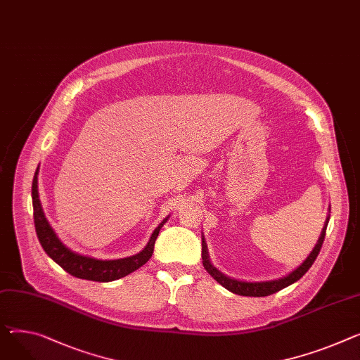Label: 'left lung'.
<instances>
[{"label": "left lung", "mask_w": 360, "mask_h": 360, "mask_svg": "<svg viewBox=\"0 0 360 360\" xmlns=\"http://www.w3.org/2000/svg\"><path fill=\"white\" fill-rule=\"evenodd\" d=\"M328 219L326 221V226H324V229L321 231V236L319 238L316 248L313 249V252L309 253V256L304 260L302 265L300 268H297L294 272H291L288 276H283V278H281L278 281H269V282H242V281L231 279V278L223 275L220 271H217L211 265V262L208 259V253H207V245H205L204 240H202V253H201V256H202V265H204L205 271L215 281H217L220 285H223L226 290L231 291L233 294L243 295V297H268V295H272V294L286 288V286H290L291 283L297 282L300 278H302V275H305V272L311 266H313V263L317 259V256H319V253L321 250L323 242H324Z\"/></svg>", "instance_id": "1"}]
</instances>
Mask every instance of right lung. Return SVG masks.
I'll list each match as a JSON object with an SVG mask.
<instances>
[{
  "mask_svg": "<svg viewBox=\"0 0 360 360\" xmlns=\"http://www.w3.org/2000/svg\"><path fill=\"white\" fill-rule=\"evenodd\" d=\"M37 174H39V167L36 169L33 185H32V198H33V210H34L33 217H34L36 234L39 237V242L43 250L49 255L63 271L79 279L110 282L134 272L136 269L145 265V263L152 257L155 242L159 236L162 226L167 221V217L155 229L146 248L134 256L117 259V260H98V259L82 256L69 250L65 245H62V242L55 234L53 229L51 227L49 221H47L44 217V212L41 210V204L39 200Z\"/></svg>",
  "mask_w": 360,
  "mask_h": 360,
  "instance_id": "right-lung-1",
  "label": "right lung"
}]
</instances>
